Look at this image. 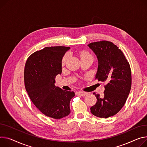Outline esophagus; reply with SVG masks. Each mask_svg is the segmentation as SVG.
I'll list each match as a JSON object with an SVG mask.
<instances>
[{
	"label": "esophagus",
	"mask_w": 147,
	"mask_h": 147,
	"mask_svg": "<svg viewBox=\"0 0 147 147\" xmlns=\"http://www.w3.org/2000/svg\"><path fill=\"white\" fill-rule=\"evenodd\" d=\"M87 94V92H82V91H79L76 92V94L77 95H80L82 96H84Z\"/></svg>",
	"instance_id": "34e87169"
}]
</instances>
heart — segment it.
<instances>
[{
	"label": "heart",
	"instance_id": "heart-1",
	"mask_svg": "<svg viewBox=\"0 0 147 147\" xmlns=\"http://www.w3.org/2000/svg\"><path fill=\"white\" fill-rule=\"evenodd\" d=\"M80 56L81 58L84 57H92V55L89 52L86 51H82V52L80 53ZM67 55H65L63 57V59H62V64H64L65 63V61H66V60H67Z\"/></svg>",
	"mask_w": 147,
	"mask_h": 147
}]
</instances>
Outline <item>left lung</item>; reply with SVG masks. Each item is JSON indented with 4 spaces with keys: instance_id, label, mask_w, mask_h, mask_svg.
Wrapping results in <instances>:
<instances>
[{
    "instance_id": "obj_1",
    "label": "left lung",
    "mask_w": 147,
    "mask_h": 147,
    "mask_svg": "<svg viewBox=\"0 0 147 147\" xmlns=\"http://www.w3.org/2000/svg\"><path fill=\"white\" fill-rule=\"evenodd\" d=\"M88 46L99 61L95 79L106 83L103 97L93 93L97 102L90 112L95 116L107 118L118 113L128 98L132 84L130 65L123 52L112 42H94Z\"/></svg>"
}]
</instances>
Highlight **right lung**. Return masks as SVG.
Segmentation results:
<instances>
[{"label": "right lung", "mask_w": 147, "mask_h": 147, "mask_svg": "<svg viewBox=\"0 0 147 147\" xmlns=\"http://www.w3.org/2000/svg\"><path fill=\"white\" fill-rule=\"evenodd\" d=\"M69 49L45 47L32 54L25 65V86L31 101L44 115L55 119L70 114V102L75 96L74 92L54 85L56 76L61 73L63 57Z\"/></svg>", "instance_id": "1"}]
</instances>
